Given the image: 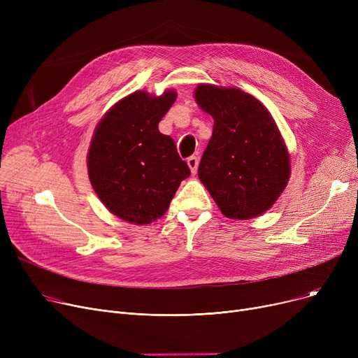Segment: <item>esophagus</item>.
I'll use <instances>...</instances> for the list:
<instances>
[{"label":"esophagus","instance_id":"1","mask_svg":"<svg viewBox=\"0 0 358 358\" xmlns=\"http://www.w3.org/2000/svg\"><path fill=\"white\" fill-rule=\"evenodd\" d=\"M187 165H189L192 174H196V173H197V166H199V159H197V157H190L189 159H187Z\"/></svg>","mask_w":358,"mask_h":358}]
</instances>
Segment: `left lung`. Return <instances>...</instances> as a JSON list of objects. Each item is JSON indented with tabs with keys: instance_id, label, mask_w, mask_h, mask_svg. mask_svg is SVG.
<instances>
[{
	"instance_id": "obj_1",
	"label": "left lung",
	"mask_w": 358,
	"mask_h": 358,
	"mask_svg": "<svg viewBox=\"0 0 358 358\" xmlns=\"http://www.w3.org/2000/svg\"><path fill=\"white\" fill-rule=\"evenodd\" d=\"M194 99L215 120L199 165L200 181L229 219L266 213L290 178L289 150L270 111L232 87L199 84Z\"/></svg>"
}]
</instances>
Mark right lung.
<instances>
[{"instance_id":"add662e5","label":"right lung","mask_w":358,"mask_h":358,"mask_svg":"<svg viewBox=\"0 0 358 358\" xmlns=\"http://www.w3.org/2000/svg\"><path fill=\"white\" fill-rule=\"evenodd\" d=\"M177 92L135 91L113 106L94 131L87 166L94 192L117 217L146 224L169 208L178 185L190 176L173 138L158 123Z\"/></svg>"}]
</instances>
